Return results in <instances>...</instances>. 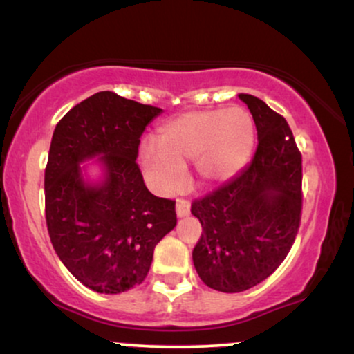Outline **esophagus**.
<instances>
[{"label": "esophagus", "mask_w": 354, "mask_h": 354, "mask_svg": "<svg viewBox=\"0 0 354 354\" xmlns=\"http://www.w3.org/2000/svg\"><path fill=\"white\" fill-rule=\"evenodd\" d=\"M189 211H191V206H189L188 201H185V200H178L176 201V216L178 218L188 216Z\"/></svg>", "instance_id": "1"}]
</instances>
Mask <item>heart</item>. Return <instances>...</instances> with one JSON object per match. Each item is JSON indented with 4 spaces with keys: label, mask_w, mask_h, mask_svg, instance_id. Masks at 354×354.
Segmentation results:
<instances>
[{
    "label": "heart",
    "mask_w": 354,
    "mask_h": 354,
    "mask_svg": "<svg viewBox=\"0 0 354 354\" xmlns=\"http://www.w3.org/2000/svg\"><path fill=\"white\" fill-rule=\"evenodd\" d=\"M158 140L140 146V163L154 191L171 194L185 185V165L205 185H223L250 163L256 143V126L246 109L216 108L188 111L160 128Z\"/></svg>",
    "instance_id": "obj_1"
}]
</instances>
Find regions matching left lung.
<instances>
[{
  "label": "left lung",
  "mask_w": 354,
  "mask_h": 354,
  "mask_svg": "<svg viewBox=\"0 0 354 354\" xmlns=\"http://www.w3.org/2000/svg\"><path fill=\"white\" fill-rule=\"evenodd\" d=\"M238 96L258 129L253 161L191 206L203 228L193 265L203 283L221 293H241L273 274L301 218V154L290 126L265 101Z\"/></svg>",
  "instance_id": "left-lung-1"
}]
</instances>
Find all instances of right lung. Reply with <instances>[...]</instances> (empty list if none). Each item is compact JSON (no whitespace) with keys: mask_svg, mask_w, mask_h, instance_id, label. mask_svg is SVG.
I'll return each mask as SVG.
<instances>
[{"mask_svg":"<svg viewBox=\"0 0 354 354\" xmlns=\"http://www.w3.org/2000/svg\"><path fill=\"white\" fill-rule=\"evenodd\" d=\"M161 113L100 91L53 133L44 171L48 233L61 263L96 293L143 283L154 246L176 226L174 201L149 193L136 165L140 138Z\"/></svg>","mask_w":354,"mask_h":354,"instance_id":"1","label":"right lung"}]
</instances>
